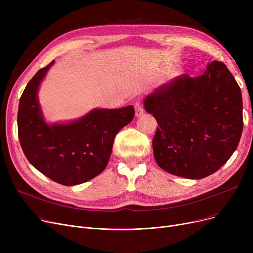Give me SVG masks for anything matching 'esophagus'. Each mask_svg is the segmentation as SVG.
Instances as JSON below:
<instances>
[{"label":"esophagus","mask_w":253,"mask_h":253,"mask_svg":"<svg viewBox=\"0 0 253 253\" xmlns=\"http://www.w3.org/2000/svg\"><path fill=\"white\" fill-rule=\"evenodd\" d=\"M143 114V108L140 102L135 103V116L140 117Z\"/></svg>","instance_id":"34e87169"}]
</instances>
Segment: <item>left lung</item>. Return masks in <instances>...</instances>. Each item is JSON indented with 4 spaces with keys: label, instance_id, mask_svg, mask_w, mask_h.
Masks as SVG:
<instances>
[{
    "label": "left lung",
    "instance_id": "left-lung-1",
    "mask_svg": "<svg viewBox=\"0 0 253 253\" xmlns=\"http://www.w3.org/2000/svg\"><path fill=\"white\" fill-rule=\"evenodd\" d=\"M143 104L159 125L153 139L155 160L170 174L204 178L229 160L240 141L241 89L220 61L209 62L201 76L172 80Z\"/></svg>",
    "mask_w": 253,
    "mask_h": 253
}]
</instances>
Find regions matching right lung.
<instances>
[{"mask_svg": "<svg viewBox=\"0 0 253 253\" xmlns=\"http://www.w3.org/2000/svg\"><path fill=\"white\" fill-rule=\"evenodd\" d=\"M54 60L40 70L26 85L19 101L17 125L22 151L41 173L63 185L94 178L110 160L116 134L134 118L132 105L95 109L76 121L46 123L38 90Z\"/></svg>", "mask_w": 253, "mask_h": 253, "instance_id": "obj_1", "label": "right lung"}]
</instances>
